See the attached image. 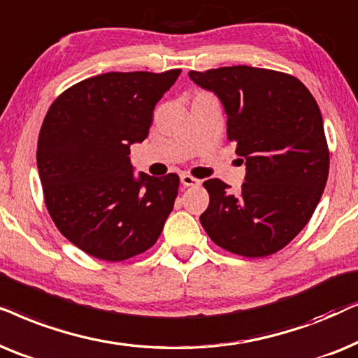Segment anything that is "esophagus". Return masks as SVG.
Instances as JSON below:
<instances>
[{
    "mask_svg": "<svg viewBox=\"0 0 358 358\" xmlns=\"http://www.w3.org/2000/svg\"><path fill=\"white\" fill-rule=\"evenodd\" d=\"M180 182H182L183 187H196V185H199V180L194 178V176L189 173L180 175Z\"/></svg>",
    "mask_w": 358,
    "mask_h": 358,
    "instance_id": "34e87169",
    "label": "esophagus"
}]
</instances>
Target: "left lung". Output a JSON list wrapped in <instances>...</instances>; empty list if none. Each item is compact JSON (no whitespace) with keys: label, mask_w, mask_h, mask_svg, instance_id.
Segmentation results:
<instances>
[{"label":"left lung","mask_w":358,"mask_h":358,"mask_svg":"<svg viewBox=\"0 0 358 358\" xmlns=\"http://www.w3.org/2000/svg\"><path fill=\"white\" fill-rule=\"evenodd\" d=\"M227 114V137L245 162L239 194L211 178L201 226L232 254L266 257L296 237L311 219L329 175L322 116L309 90L282 71L236 65L189 71Z\"/></svg>","instance_id":"left-lung-1"}]
</instances>
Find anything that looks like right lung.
Returning <instances> with one entry per match:
<instances>
[{"instance_id":"right-lung-1","label":"right lung","mask_w":358,"mask_h":358,"mask_svg":"<svg viewBox=\"0 0 358 358\" xmlns=\"http://www.w3.org/2000/svg\"><path fill=\"white\" fill-rule=\"evenodd\" d=\"M182 70L109 71L52 103L37 142L47 211L71 244L121 262L150 249L178 194V175H134L131 145L149 136L154 108Z\"/></svg>"}]
</instances>
